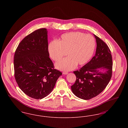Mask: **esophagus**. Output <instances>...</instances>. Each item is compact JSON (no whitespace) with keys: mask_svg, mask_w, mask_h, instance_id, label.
<instances>
[{"mask_svg":"<svg viewBox=\"0 0 128 128\" xmlns=\"http://www.w3.org/2000/svg\"><path fill=\"white\" fill-rule=\"evenodd\" d=\"M68 73V72H63V74H65V75H66Z\"/></svg>","mask_w":128,"mask_h":128,"instance_id":"esophagus-1","label":"esophagus"}]
</instances>
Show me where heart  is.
I'll use <instances>...</instances> for the list:
<instances>
[{
	"mask_svg": "<svg viewBox=\"0 0 128 128\" xmlns=\"http://www.w3.org/2000/svg\"><path fill=\"white\" fill-rule=\"evenodd\" d=\"M96 47L94 37L90 34L72 32L62 34L58 41L53 40L48 46L49 54L56 62L60 61L67 52L68 56L56 64L60 70L68 71L75 68L77 64L85 65L94 54Z\"/></svg>",
	"mask_w": 128,
	"mask_h": 128,
	"instance_id": "obj_1",
	"label": "heart"
}]
</instances>
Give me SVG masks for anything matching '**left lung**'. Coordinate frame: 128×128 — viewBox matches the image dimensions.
I'll list each match as a JSON object with an SVG mask.
<instances>
[{
    "mask_svg": "<svg viewBox=\"0 0 128 128\" xmlns=\"http://www.w3.org/2000/svg\"><path fill=\"white\" fill-rule=\"evenodd\" d=\"M96 39V55L79 70L73 72L76 80L71 86L78 98L89 100L94 98L106 88L112 73V58L108 45L98 37Z\"/></svg>",
    "mask_w": 128,
    "mask_h": 128,
    "instance_id": "1",
    "label": "left lung"
}]
</instances>
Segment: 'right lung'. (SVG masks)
<instances>
[{
    "label": "right lung",
    "mask_w": 128,
    "mask_h": 128,
    "mask_svg": "<svg viewBox=\"0 0 128 128\" xmlns=\"http://www.w3.org/2000/svg\"><path fill=\"white\" fill-rule=\"evenodd\" d=\"M48 31L34 30L18 44L14 56V76L20 88L36 99L46 97L62 75L49 58Z\"/></svg>",
    "instance_id": "add662e5"
}]
</instances>
